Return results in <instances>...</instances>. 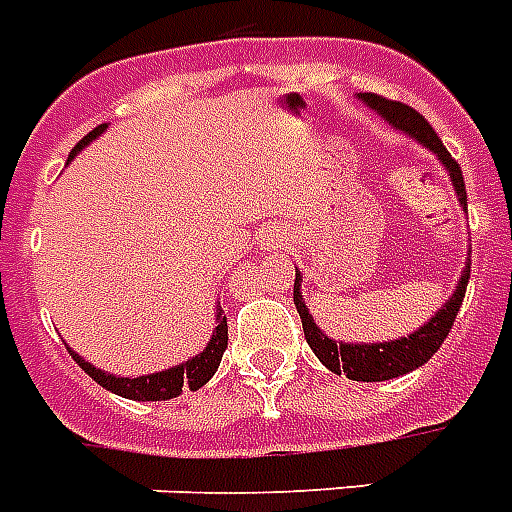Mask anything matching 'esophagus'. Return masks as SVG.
Here are the masks:
<instances>
[{"mask_svg": "<svg viewBox=\"0 0 512 512\" xmlns=\"http://www.w3.org/2000/svg\"><path fill=\"white\" fill-rule=\"evenodd\" d=\"M275 248H277L275 240H269V237H264V240H261V251H264V253H272Z\"/></svg>", "mask_w": 512, "mask_h": 512, "instance_id": "esophagus-1", "label": "esophagus"}]
</instances>
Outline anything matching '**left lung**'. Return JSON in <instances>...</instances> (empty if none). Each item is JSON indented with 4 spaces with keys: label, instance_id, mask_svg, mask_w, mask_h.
<instances>
[{
    "label": "left lung",
    "instance_id": "8db88e82",
    "mask_svg": "<svg viewBox=\"0 0 512 512\" xmlns=\"http://www.w3.org/2000/svg\"><path fill=\"white\" fill-rule=\"evenodd\" d=\"M359 100L365 102L367 108L375 110L388 126H394L396 132L407 134L415 142H420L423 147H428L439 163L447 169L449 179H452V187H455V195L460 200V206L468 214V192H465L463 171H460V163L449 155V150L441 145L439 134L433 132L431 124L420 116L418 110H412L410 105L396 100H386L380 94L362 92ZM470 280V259H465V269L460 275L457 288L452 290V296L447 298V304L441 306L439 312L433 314L431 320L420 325L415 333L404 335V338H394V341H380V343H346L335 341L325 330H320V325L314 322V317L306 309L304 298H301V272H296V282H293V304L298 309V317H301V325H304L306 343L312 346V351L317 354L322 365L327 367L335 375H346L349 380H365V383H378V380H391L399 378V375H407V372L423 367L428 359L439 351V346L444 343V338L449 335L452 325H455V317L460 312L465 298V288H468Z\"/></svg>",
    "mask_w": 512,
    "mask_h": 512
}]
</instances>
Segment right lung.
<instances>
[{"instance_id": "1", "label": "right lung", "mask_w": 512, "mask_h": 512, "mask_svg": "<svg viewBox=\"0 0 512 512\" xmlns=\"http://www.w3.org/2000/svg\"><path fill=\"white\" fill-rule=\"evenodd\" d=\"M108 129V124H100L97 129L84 137L79 145L73 147L68 161H73V155H79L84 147L92 140H97L102 132ZM227 349V317H224L222 306H216V327L211 341L206 343V349L190 357L182 365H174L169 370L150 372V375H140V378H121V375H113V372H105L100 367H94L92 362H87L84 357H79L76 351H71L73 362L87 372L94 383H100L105 391L110 394L124 396V399H134V402H166V399H177L182 391H198L200 386H206L208 380L214 378V372L219 370V362H222V354Z\"/></svg>"}]
</instances>
